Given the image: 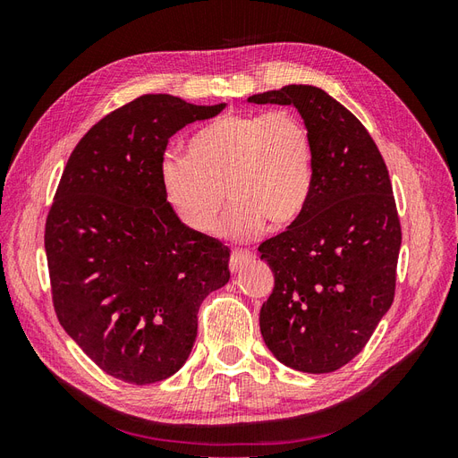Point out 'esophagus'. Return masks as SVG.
<instances>
[{"mask_svg": "<svg viewBox=\"0 0 458 458\" xmlns=\"http://www.w3.org/2000/svg\"><path fill=\"white\" fill-rule=\"evenodd\" d=\"M254 261V256L250 252H242V250H234L231 254V261H229V269L233 275L241 273L244 267L250 266V263Z\"/></svg>", "mask_w": 458, "mask_h": 458, "instance_id": "esophagus-1", "label": "esophagus"}]
</instances>
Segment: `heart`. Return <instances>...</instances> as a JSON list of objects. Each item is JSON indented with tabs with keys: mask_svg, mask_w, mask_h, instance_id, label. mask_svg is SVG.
Instances as JSON below:
<instances>
[{
	"mask_svg": "<svg viewBox=\"0 0 458 458\" xmlns=\"http://www.w3.org/2000/svg\"><path fill=\"white\" fill-rule=\"evenodd\" d=\"M189 157L168 152L160 185L179 224L206 234L224 206L221 233L254 239L263 225L283 229L300 217L313 187V140L293 110L234 113L206 123L187 145Z\"/></svg>",
	"mask_w": 458,
	"mask_h": 458,
	"instance_id": "1",
	"label": "heart"
}]
</instances>
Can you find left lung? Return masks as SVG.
<instances>
[{"label":"left lung","instance_id":"8db88e82","mask_svg":"<svg viewBox=\"0 0 458 458\" xmlns=\"http://www.w3.org/2000/svg\"><path fill=\"white\" fill-rule=\"evenodd\" d=\"M293 105L313 140V187L300 217L259 244L275 288L259 311L271 353L323 374L350 363L395 296L401 225L377 143L348 108L313 86L248 97Z\"/></svg>","mask_w":458,"mask_h":458}]
</instances>
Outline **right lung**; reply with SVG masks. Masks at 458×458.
<instances>
[{"label": "right lung", "instance_id": "right-lung-1", "mask_svg": "<svg viewBox=\"0 0 458 458\" xmlns=\"http://www.w3.org/2000/svg\"><path fill=\"white\" fill-rule=\"evenodd\" d=\"M225 108L137 97L81 137L46 221L59 323L91 361L135 386L183 367L204 298L229 283V250L179 224L164 199L170 137Z\"/></svg>", "mask_w": 458, "mask_h": 458}]
</instances>
